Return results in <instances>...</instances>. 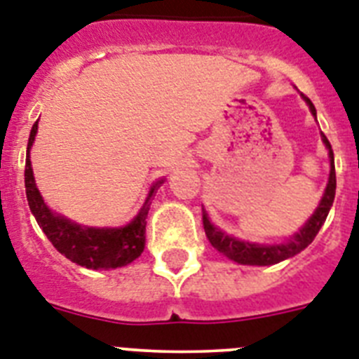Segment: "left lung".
I'll return each mask as SVG.
<instances>
[{
	"instance_id": "left-lung-1",
	"label": "left lung",
	"mask_w": 359,
	"mask_h": 359,
	"mask_svg": "<svg viewBox=\"0 0 359 359\" xmlns=\"http://www.w3.org/2000/svg\"><path fill=\"white\" fill-rule=\"evenodd\" d=\"M304 101L310 107L311 114L316 116V107L310 99L302 95ZM323 142H325L326 149H328V156H330V177H328V184H326L323 199L316 212L311 214V217L306 221V225L297 232L290 241L280 243V245H258V243H249V241H241L238 238L225 234L223 230L214 226L210 223L208 214L203 210V225H205V232L208 241L212 243L215 250H219L221 255H225L229 260L236 262L241 265H273L278 264L282 260H287L291 256L299 255L301 250L310 245L317 232L321 230L323 223L326 221V215L330 212V206L336 197V165H334V151L325 134H323Z\"/></svg>"
}]
</instances>
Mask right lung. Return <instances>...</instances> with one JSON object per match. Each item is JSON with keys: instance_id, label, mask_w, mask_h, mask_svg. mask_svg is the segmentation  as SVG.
Here are the masks:
<instances>
[{"instance_id": "add662e5", "label": "right lung", "mask_w": 359, "mask_h": 359, "mask_svg": "<svg viewBox=\"0 0 359 359\" xmlns=\"http://www.w3.org/2000/svg\"><path fill=\"white\" fill-rule=\"evenodd\" d=\"M38 130V121H34L27 144V158H25V194H27L29 208L33 212L38 226L48 236L55 249L74 264L86 269H116L130 264L144 252L145 247V225L149 214L151 199L154 191L162 184V180L151 186L149 195L138 215L129 225L119 229H94L81 226L62 215L55 214L46 206L42 195L34 184L33 168L29 151L33 147L34 136Z\"/></svg>"}]
</instances>
